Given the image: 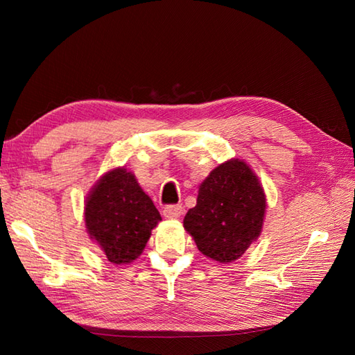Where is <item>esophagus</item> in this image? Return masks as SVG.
<instances>
[{
  "label": "esophagus",
  "mask_w": 355,
  "mask_h": 355,
  "mask_svg": "<svg viewBox=\"0 0 355 355\" xmlns=\"http://www.w3.org/2000/svg\"><path fill=\"white\" fill-rule=\"evenodd\" d=\"M182 214H183L182 205H168L163 210V215L166 218H178Z\"/></svg>",
  "instance_id": "obj_1"
}]
</instances>
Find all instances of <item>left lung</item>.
<instances>
[{"label": "left lung", "instance_id": "left-lung-1", "mask_svg": "<svg viewBox=\"0 0 355 355\" xmlns=\"http://www.w3.org/2000/svg\"><path fill=\"white\" fill-rule=\"evenodd\" d=\"M266 195L253 171L241 160L223 163L201 183L197 206L184 229L198 250L220 262L236 261L259 236Z\"/></svg>", "mask_w": 355, "mask_h": 355}]
</instances>
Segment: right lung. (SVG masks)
I'll return each instance as SVG.
<instances>
[{
	"label": "right lung",
	"instance_id": "add662e5",
	"mask_svg": "<svg viewBox=\"0 0 355 355\" xmlns=\"http://www.w3.org/2000/svg\"><path fill=\"white\" fill-rule=\"evenodd\" d=\"M162 216L125 168L99 180L85 205V225L112 263L131 262L145 248Z\"/></svg>",
	"mask_w": 355,
	"mask_h": 355
}]
</instances>
